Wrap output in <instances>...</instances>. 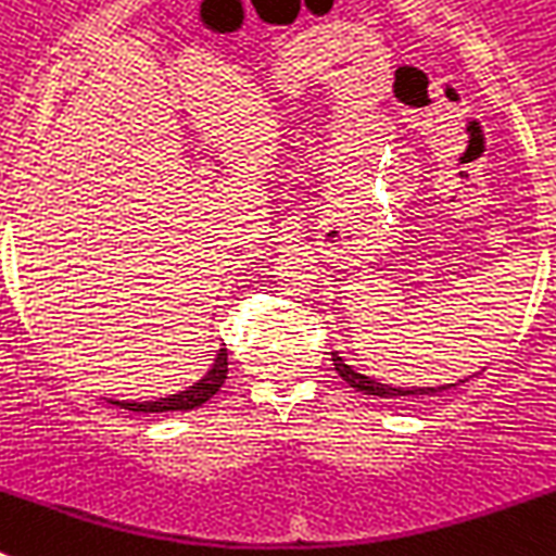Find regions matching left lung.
<instances>
[{
	"mask_svg": "<svg viewBox=\"0 0 556 556\" xmlns=\"http://www.w3.org/2000/svg\"><path fill=\"white\" fill-rule=\"evenodd\" d=\"M333 367L336 372L342 376L344 381H348L353 390H358V393L365 395H379V399H407V395H413V399H418V395H432V393H446V390H452V387H460L466 384L469 379H475V376H480V372H472V376H466V379H458V384H438V387H395V384H384V381L372 379V376H365V372H358L356 367L348 365L339 353H333Z\"/></svg>",
	"mask_w": 556,
	"mask_h": 556,
	"instance_id": "obj_1",
	"label": "left lung"
}]
</instances>
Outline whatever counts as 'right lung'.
Wrapping results in <instances>:
<instances>
[{"label": "right lung", "mask_w": 556, "mask_h": 556, "mask_svg": "<svg viewBox=\"0 0 556 556\" xmlns=\"http://www.w3.org/2000/svg\"><path fill=\"white\" fill-rule=\"evenodd\" d=\"M226 376H228V353L226 348H220L217 350V356H214L212 367H208V370L203 372L194 384L180 390V393L163 395V399H152V401H118V399H106V401L121 409H132V413H186V409L203 407V404H206L217 390H220Z\"/></svg>", "instance_id": "obj_1"}]
</instances>
